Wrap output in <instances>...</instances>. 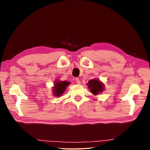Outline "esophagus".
Masks as SVG:
<instances>
[{"label":"esophagus","mask_w":150,"mask_h":150,"mask_svg":"<svg viewBox=\"0 0 150 150\" xmlns=\"http://www.w3.org/2000/svg\"><path fill=\"white\" fill-rule=\"evenodd\" d=\"M75 81H76V83H77V84H81V81L79 80V79H76Z\"/></svg>","instance_id":"esophagus-1"}]
</instances>
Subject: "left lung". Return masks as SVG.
I'll use <instances>...</instances> for the list:
<instances>
[{
	"instance_id": "obj_1",
	"label": "left lung",
	"mask_w": 150,
	"mask_h": 150,
	"mask_svg": "<svg viewBox=\"0 0 150 150\" xmlns=\"http://www.w3.org/2000/svg\"><path fill=\"white\" fill-rule=\"evenodd\" d=\"M88 86V88L90 89L91 93L94 95H98V93L103 91L104 90L103 83L97 79H92L89 81Z\"/></svg>"
}]
</instances>
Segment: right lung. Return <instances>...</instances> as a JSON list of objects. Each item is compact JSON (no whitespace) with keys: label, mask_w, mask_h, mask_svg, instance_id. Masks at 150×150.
<instances>
[{"label":"right lung","mask_w":150,"mask_h":150,"mask_svg":"<svg viewBox=\"0 0 150 150\" xmlns=\"http://www.w3.org/2000/svg\"><path fill=\"white\" fill-rule=\"evenodd\" d=\"M55 86L53 88V94L55 97H59L61 95L65 90L66 87L70 84L68 81H55Z\"/></svg>","instance_id":"1"}]
</instances>
